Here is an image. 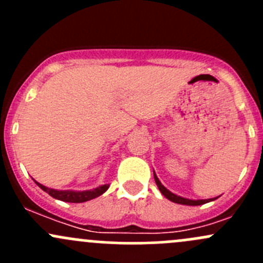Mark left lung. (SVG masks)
I'll return each mask as SVG.
<instances>
[{"label":"left lung","mask_w":263,"mask_h":263,"mask_svg":"<svg viewBox=\"0 0 263 263\" xmlns=\"http://www.w3.org/2000/svg\"><path fill=\"white\" fill-rule=\"evenodd\" d=\"M154 178H155V182H156V184H158V188H159V190H160V192L163 193V195L165 196V197L168 198V200H171L172 202L181 203V205L198 206V205H203V203L210 202V201H213V200H197V201H195V200H188V198H183V197H181V196L174 195V193H172L171 191L166 190V188L164 187V185L160 183V181H159V179H158V177H156L155 172H154Z\"/></svg>","instance_id":"left-lung-1"}]
</instances>
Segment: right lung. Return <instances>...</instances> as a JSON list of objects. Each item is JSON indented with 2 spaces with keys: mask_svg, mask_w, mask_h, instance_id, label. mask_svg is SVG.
I'll use <instances>...</instances> for the list:
<instances>
[{
  "mask_svg": "<svg viewBox=\"0 0 263 263\" xmlns=\"http://www.w3.org/2000/svg\"><path fill=\"white\" fill-rule=\"evenodd\" d=\"M44 192H47L48 195L52 196L53 198H57V200L65 201V202H73V203H79V202H85V201L92 200V198L98 197V196L103 195L105 191L109 188V185L104 184L102 187H98L92 191H84V192H73V191H55L52 190V188H47L44 187L43 184L41 183L35 182Z\"/></svg>",
  "mask_w": 263,
  "mask_h": 263,
  "instance_id": "1",
  "label": "right lung"
}]
</instances>
